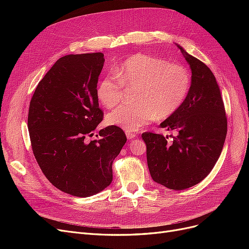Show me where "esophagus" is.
I'll return each mask as SVG.
<instances>
[{"label":"esophagus","instance_id":"34e87169","mask_svg":"<svg viewBox=\"0 0 249 249\" xmlns=\"http://www.w3.org/2000/svg\"><path fill=\"white\" fill-rule=\"evenodd\" d=\"M125 135H126V138L127 139H133V138L136 137V134L133 133V132H126Z\"/></svg>","mask_w":249,"mask_h":249}]
</instances>
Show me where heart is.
Listing matches in <instances>:
<instances>
[{"instance_id":"1","label":"heart","mask_w":249,"mask_h":249,"mask_svg":"<svg viewBox=\"0 0 249 249\" xmlns=\"http://www.w3.org/2000/svg\"><path fill=\"white\" fill-rule=\"evenodd\" d=\"M114 76L102 79L96 88L104 107L112 108L123 100L124 87L134 88L131 105H122L107 115L110 125L136 132L157 117L165 119L183 106L192 85L190 71L159 57L135 54L120 64Z\"/></svg>"}]
</instances>
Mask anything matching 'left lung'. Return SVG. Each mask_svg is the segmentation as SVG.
I'll list each match as a JSON object with an SVG mask.
<instances>
[{
	"label": "left lung",
	"mask_w": 249,
	"mask_h": 249,
	"mask_svg": "<svg viewBox=\"0 0 249 249\" xmlns=\"http://www.w3.org/2000/svg\"><path fill=\"white\" fill-rule=\"evenodd\" d=\"M192 72V85L183 106L160 124L177 132L172 140L145 132L147 166L152 178L171 190H184L205 178L219 158L228 120L215 76L200 60L182 47Z\"/></svg>",
	"instance_id": "left-lung-1"
}]
</instances>
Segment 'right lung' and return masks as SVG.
I'll list each match as a JSON object with an SVG mask.
<instances>
[{
  "instance_id": "1",
  "label": "right lung",
  "mask_w": 249,
  "mask_h": 249,
  "mask_svg": "<svg viewBox=\"0 0 249 249\" xmlns=\"http://www.w3.org/2000/svg\"><path fill=\"white\" fill-rule=\"evenodd\" d=\"M104 62L103 53L61 57L30 102L28 129L37 163L52 185L78 197L111 184L112 163L126 142L115 125L101 130L97 140L86 141L104 116L96 95Z\"/></svg>"
}]
</instances>
